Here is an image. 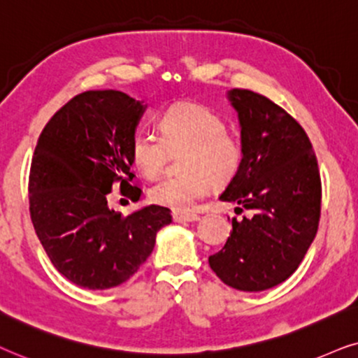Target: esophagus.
I'll return each mask as SVG.
<instances>
[{
	"label": "esophagus",
	"mask_w": 358,
	"mask_h": 358,
	"mask_svg": "<svg viewBox=\"0 0 358 358\" xmlns=\"http://www.w3.org/2000/svg\"><path fill=\"white\" fill-rule=\"evenodd\" d=\"M173 221L175 222H194V221H199V216L194 213H180V211H175L173 214Z\"/></svg>",
	"instance_id": "esophagus-1"
}]
</instances>
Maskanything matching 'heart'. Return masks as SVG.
Segmentation results:
<instances>
[{
	"instance_id": "obj_1",
	"label": "heart",
	"mask_w": 358,
	"mask_h": 358,
	"mask_svg": "<svg viewBox=\"0 0 358 358\" xmlns=\"http://www.w3.org/2000/svg\"><path fill=\"white\" fill-rule=\"evenodd\" d=\"M160 136L137 132L131 155L142 175L157 176L170 154L182 152L183 173L165 176L152 185L154 203L176 211H188L209 192L211 185H226L234 178L242 162V145L226 131V121L206 106L178 103L165 109L159 119Z\"/></svg>"
}]
</instances>
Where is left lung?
I'll return each instance as SVG.
<instances>
[{
  "label": "left lung",
  "mask_w": 358,
  "mask_h": 358,
  "mask_svg": "<svg viewBox=\"0 0 358 358\" xmlns=\"http://www.w3.org/2000/svg\"><path fill=\"white\" fill-rule=\"evenodd\" d=\"M227 99L239 117L242 162L219 199L250 216L232 217L209 266L227 287L264 292L296 271L316 237L321 176L306 132L283 108L250 90H231Z\"/></svg>",
  "instance_id": "left-lung-1"
}]
</instances>
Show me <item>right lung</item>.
I'll list each match as a JSON object with an SVG mask.
<instances>
[{
    "mask_svg": "<svg viewBox=\"0 0 358 358\" xmlns=\"http://www.w3.org/2000/svg\"><path fill=\"white\" fill-rule=\"evenodd\" d=\"M145 104L116 90L71 98L42 131L32 157L29 211L36 234L57 270L71 283L108 289L131 278L149 259L170 209L141 208L122 217L108 206L119 183L131 199V144Z\"/></svg>",
    "mask_w": 358,
    "mask_h": 358,
    "instance_id": "add662e5",
    "label": "right lung"
}]
</instances>
